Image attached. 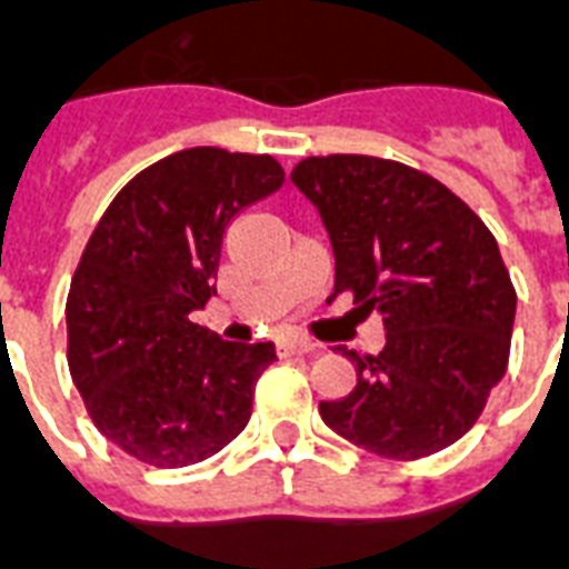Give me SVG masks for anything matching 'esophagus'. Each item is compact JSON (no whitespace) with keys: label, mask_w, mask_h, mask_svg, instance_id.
Returning <instances> with one entry per match:
<instances>
[{"label":"esophagus","mask_w":569,"mask_h":569,"mask_svg":"<svg viewBox=\"0 0 569 569\" xmlns=\"http://www.w3.org/2000/svg\"><path fill=\"white\" fill-rule=\"evenodd\" d=\"M318 348L311 339H302V336H288V339L279 341V353L281 357H297V353H311Z\"/></svg>","instance_id":"obj_1"}]
</instances>
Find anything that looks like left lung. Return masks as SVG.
<instances>
[{
  "mask_svg": "<svg viewBox=\"0 0 569 569\" xmlns=\"http://www.w3.org/2000/svg\"><path fill=\"white\" fill-rule=\"evenodd\" d=\"M290 179L330 233L336 293L387 327L378 357L345 350L357 387L320 401L323 422L401 462L456 443L510 360L516 290L492 230L443 182L390 158L311 156Z\"/></svg>",
  "mask_w": 569,
  "mask_h": 569,
  "instance_id": "1",
  "label": "left lung"
}]
</instances>
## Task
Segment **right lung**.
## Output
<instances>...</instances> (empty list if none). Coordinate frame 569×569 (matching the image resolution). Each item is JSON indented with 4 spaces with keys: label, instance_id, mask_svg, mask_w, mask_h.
<instances>
[{
    "label": "right lung",
    "instance_id": "right-lung-1",
    "mask_svg": "<svg viewBox=\"0 0 569 569\" xmlns=\"http://www.w3.org/2000/svg\"><path fill=\"white\" fill-rule=\"evenodd\" d=\"M281 182L272 156L182 149L140 170L92 230L68 290V369L98 431L140 462H203L249 426L272 341H224L191 311L216 293L230 221Z\"/></svg>",
    "mask_w": 569,
    "mask_h": 569
}]
</instances>
